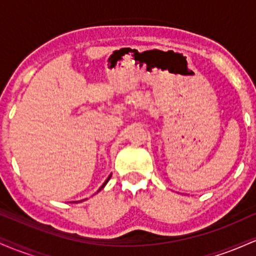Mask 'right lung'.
I'll return each instance as SVG.
<instances>
[{"label": "right lung", "mask_w": 256, "mask_h": 256, "mask_svg": "<svg viewBox=\"0 0 256 256\" xmlns=\"http://www.w3.org/2000/svg\"><path fill=\"white\" fill-rule=\"evenodd\" d=\"M110 177H108V178H107V180H106V182H104V185H102V186H101V188H100V189H98V192H100V190H102V189H104V185H106V184H107V182H108V180H110Z\"/></svg>", "instance_id": "add662e5"}]
</instances>
